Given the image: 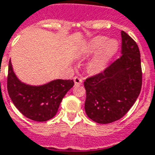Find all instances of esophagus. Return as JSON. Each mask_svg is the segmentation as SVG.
<instances>
[{"instance_id": "34e87169", "label": "esophagus", "mask_w": 155, "mask_h": 155, "mask_svg": "<svg viewBox=\"0 0 155 155\" xmlns=\"http://www.w3.org/2000/svg\"><path fill=\"white\" fill-rule=\"evenodd\" d=\"M74 81H75V84H80L83 82L82 79L80 77H79V76H75V77H74Z\"/></svg>"}]
</instances>
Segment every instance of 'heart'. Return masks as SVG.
<instances>
[{
  "label": "heart",
  "instance_id": "b5f03b06",
  "mask_svg": "<svg viewBox=\"0 0 155 155\" xmlns=\"http://www.w3.org/2000/svg\"><path fill=\"white\" fill-rule=\"evenodd\" d=\"M105 36H97L93 38L88 44L85 49V54H89L96 52L100 48L102 49L98 54V55L93 59L89 63V70L93 73L98 72L103 69L104 66L107 62V60L110 58L118 50V43L114 40L108 41Z\"/></svg>",
  "mask_w": 155,
  "mask_h": 155
}]
</instances>
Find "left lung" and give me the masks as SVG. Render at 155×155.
<instances>
[{
  "label": "left lung",
  "instance_id": "1",
  "mask_svg": "<svg viewBox=\"0 0 155 155\" xmlns=\"http://www.w3.org/2000/svg\"><path fill=\"white\" fill-rule=\"evenodd\" d=\"M121 37L120 58L84 82L86 114L98 124H110L124 116L141 89L142 71L137 44L124 31Z\"/></svg>",
  "mask_w": 155,
  "mask_h": 155
}]
</instances>
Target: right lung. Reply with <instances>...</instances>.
Segmentation results:
<instances>
[{
	"instance_id": "right-lung-1",
	"label": "right lung",
	"mask_w": 155,
	"mask_h": 155,
	"mask_svg": "<svg viewBox=\"0 0 155 155\" xmlns=\"http://www.w3.org/2000/svg\"><path fill=\"white\" fill-rule=\"evenodd\" d=\"M74 85L73 80H56L42 86H30L18 80L9 60L7 90L13 103L24 116L44 122L56 114L66 93Z\"/></svg>"
}]
</instances>
